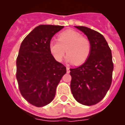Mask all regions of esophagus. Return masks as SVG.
I'll return each mask as SVG.
<instances>
[{"mask_svg":"<svg viewBox=\"0 0 125 125\" xmlns=\"http://www.w3.org/2000/svg\"><path fill=\"white\" fill-rule=\"evenodd\" d=\"M66 69H67V73H69L70 72V68L69 67H66Z\"/></svg>","mask_w":125,"mask_h":125,"instance_id":"esophagus-1","label":"esophagus"}]
</instances>
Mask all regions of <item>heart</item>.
Instances as JSON below:
<instances>
[{
    "instance_id": "b5f03b06",
    "label": "heart",
    "mask_w": 125,
    "mask_h": 125,
    "mask_svg": "<svg viewBox=\"0 0 125 125\" xmlns=\"http://www.w3.org/2000/svg\"><path fill=\"white\" fill-rule=\"evenodd\" d=\"M50 52L58 62L63 60L65 52L68 53L66 60L80 65L84 63L91 52V44L80 33L67 30L58 35V40H52L49 44Z\"/></svg>"
}]
</instances>
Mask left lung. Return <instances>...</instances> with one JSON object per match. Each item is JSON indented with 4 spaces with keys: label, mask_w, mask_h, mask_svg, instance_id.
<instances>
[{
    "label": "left lung",
    "mask_w": 125,
    "mask_h": 125,
    "mask_svg": "<svg viewBox=\"0 0 125 125\" xmlns=\"http://www.w3.org/2000/svg\"><path fill=\"white\" fill-rule=\"evenodd\" d=\"M75 28L86 35L91 44V52L83 64L70 69L71 89L77 102L92 106L99 103L110 87L114 70L112 52L99 32L85 26Z\"/></svg>",
    "instance_id": "obj_1"
}]
</instances>
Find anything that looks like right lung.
<instances>
[{"label":"right lung","instance_id":"1","mask_svg":"<svg viewBox=\"0 0 125 125\" xmlns=\"http://www.w3.org/2000/svg\"><path fill=\"white\" fill-rule=\"evenodd\" d=\"M63 26L42 24L24 38L17 58L16 78L21 95L28 103L42 107L51 103L66 67L50 52L49 44Z\"/></svg>","mask_w":125,"mask_h":125}]
</instances>
